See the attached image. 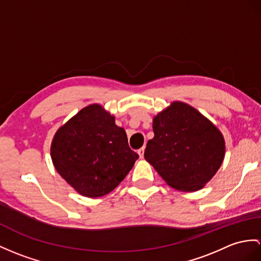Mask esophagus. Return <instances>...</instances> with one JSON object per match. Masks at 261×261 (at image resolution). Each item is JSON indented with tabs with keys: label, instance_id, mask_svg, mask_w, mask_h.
<instances>
[{
	"label": "esophagus",
	"instance_id": "1",
	"mask_svg": "<svg viewBox=\"0 0 261 261\" xmlns=\"http://www.w3.org/2000/svg\"><path fill=\"white\" fill-rule=\"evenodd\" d=\"M144 151H145V146H143L142 148L138 149V155H139V157H141V158L144 157Z\"/></svg>",
	"mask_w": 261,
	"mask_h": 261
}]
</instances>
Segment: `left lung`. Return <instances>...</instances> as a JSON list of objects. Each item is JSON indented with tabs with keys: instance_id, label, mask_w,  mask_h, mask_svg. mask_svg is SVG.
Wrapping results in <instances>:
<instances>
[{
	"instance_id": "obj_1",
	"label": "left lung",
	"mask_w": 261,
	"mask_h": 261,
	"mask_svg": "<svg viewBox=\"0 0 261 261\" xmlns=\"http://www.w3.org/2000/svg\"><path fill=\"white\" fill-rule=\"evenodd\" d=\"M154 138L145 160L170 187L196 192L211 180L225 157V139L193 106L175 100L152 119Z\"/></svg>"
}]
</instances>
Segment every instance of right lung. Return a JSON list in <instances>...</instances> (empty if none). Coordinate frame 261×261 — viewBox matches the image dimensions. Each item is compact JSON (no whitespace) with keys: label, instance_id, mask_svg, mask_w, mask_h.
<instances>
[{"label":"right lung","instance_id":"add662e5","mask_svg":"<svg viewBox=\"0 0 261 261\" xmlns=\"http://www.w3.org/2000/svg\"><path fill=\"white\" fill-rule=\"evenodd\" d=\"M55 169L79 194L96 198L111 193L138 155L126 132L99 104L88 105L61 126L50 145Z\"/></svg>","mask_w":261,"mask_h":261}]
</instances>
